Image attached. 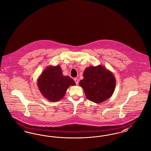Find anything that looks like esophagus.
<instances>
[{
	"mask_svg": "<svg viewBox=\"0 0 151 151\" xmlns=\"http://www.w3.org/2000/svg\"><path fill=\"white\" fill-rule=\"evenodd\" d=\"M74 81H75V82L76 83V85H78V84H79V80L77 79V78H75V79H74Z\"/></svg>",
	"mask_w": 151,
	"mask_h": 151,
	"instance_id": "1",
	"label": "esophagus"
}]
</instances>
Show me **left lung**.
Masks as SVG:
<instances>
[{"label":"left lung","mask_w":151,"mask_h":151,"mask_svg":"<svg viewBox=\"0 0 151 151\" xmlns=\"http://www.w3.org/2000/svg\"><path fill=\"white\" fill-rule=\"evenodd\" d=\"M83 77L79 85L83 88L87 99L99 104L109 99L113 94L116 86L115 77L104 66L86 67Z\"/></svg>","instance_id":"left-lung-1"}]
</instances>
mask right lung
Segmentation results:
<instances>
[{"instance_id": "obj_1", "label": "right lung", "mask_w": 151, "mask_h": 151, "mask_svg": "<svg viewBox=\"0 0 151 151\" xmlns=\"http://www.w3.org/2000/svg\"><path fill=\"white\" fill-rule=\"evenodd\" d=\"M75 82L68 76H64L60 65L47 67L37 80V86L43 97L50 102L60 100L69 86Z\"/></svg>"}]
</instances>
